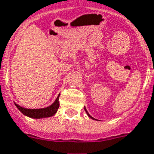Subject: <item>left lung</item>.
<instances>
[{
    "instance_id": "obj_1",
    "label": "left lung",
    "mask_w": 154,
    "mask_h": 154,
    "mask_svg": "<svg viewBox=\"0 0 154 154\" xmlns=\"http://www.w3.org/2000/svg\"><path fill=\"white\" fill-rule=\"evenodd\" d=\"M84 109H85V111H86V113H87V115H88V117H89V118H91V119H93V120H94V118H92L91 116V115L89 114V112H87V110H86V108H84Z\"/></svg>"
}]
</instances>
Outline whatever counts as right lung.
<instances>
[{
  "mask_svg": "<svg viewBox=\"0 0 154 154\" xmlns=\"http://www.w3.org/2000/svg\"><path fill=\"white\" fill-rule=\"evenodd\" d=\"M60 94L58 95L56 100H54V102L51 105L46 107V108H43V109H25L23 108L21 106L18 105L17 103H14L20 112H22L23 114L25 116H28L29 118H49V117H52L56 113L57 110L60 107V101H59V98H60Z\"/></svg>",
  "mask_w": 154,
  "mask_h": 154,
  "instance_id": "obj_1",
  "label": "right lung"
}]
</instances>
